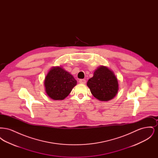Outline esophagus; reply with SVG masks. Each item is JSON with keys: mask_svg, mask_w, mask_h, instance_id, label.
Wrapping results in <instances>:
<instances>
[{"mask_svg": "<svg viewBox=\"0 0 158 158\" xmlns=\"http://www.w3.org/2000/svg\"><path fill=\"white\" fill-rule=\"evenodd\" d=\"M79 83H82V84H85L86 83V80L85 79H80L79 80Z\"/></svg>", "mask_w": 158, "mask_h": 158, "instance_id": "obj_1", "label": "esophagus"}]
</instances>
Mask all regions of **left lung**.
Masks as SVG:
<instances>
[{"instance_id":"left-lung-1","label":"left lung","mask_w":158,"mask_h":158,"mask_svg":"<svg viewBox=\"0 0 158 158\" xmlns=\"http://www.w3.org/2000/svg\"><path fill=\"white\" fill-rule=\"evenodd\" d=\"M87 86L95 98L101 101H108L117 95L118 90L117 78L114 72L106 66H101L95 70Z\"/></svg>"}]
</instances>
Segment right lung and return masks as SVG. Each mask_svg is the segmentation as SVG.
<instances>
[{
    "mask_svg": "<svg viewBox=\"0 0 158 158\" xmlns=\"http://www.w3.org/2000/svg\"><path fill=\"white\" fill-rule=\"evenodd\" d=\"M77 84L74 77L61 67H53L44 80L45 92L54 100H63L67 97Z\"/></svg>",
    "mask_w": 158,
    "mask_h": 158,
    "instance_id": "add662e5",
    "label": "right lung"
}]
</instances>
